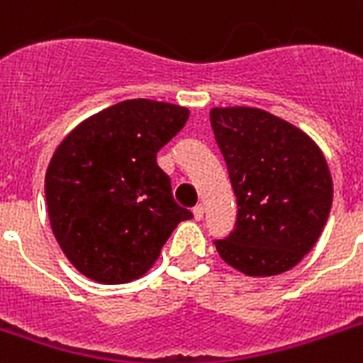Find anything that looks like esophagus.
Returning <instances> with one entry per match:
<instances>
[{"label":"esophagus","instance_id":"obj_1","mask_svg":"<svg viewBox=\"0 0 363 363\" xmlns=\"http://www.w3.org/2000/svg\"><path fill=\"white\" fill-rule=\"evenodd\" d=\"M192 213L196 220H201V218H203V206H196L192 209Z\"/></svg>","mask_w":363,"mask_h":363}]
</instances>
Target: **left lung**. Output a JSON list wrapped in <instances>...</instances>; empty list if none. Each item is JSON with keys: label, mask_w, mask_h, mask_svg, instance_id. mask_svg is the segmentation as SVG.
Masks as SVG:
<instances>
[{"label": "left lung", "mask_w": 363, "mask_h": 363, "mask_svg": "<svg viewBox=\"0 0 363 363\" xmlns=\"http://www.w3.org/2000/svg\"><path fill=\"white\" fill-rule=\"evenodd\" d=\"M236 194V228L217 240L220 259L247 276H276L314 247L329 217L333 182L306 133L249 106L209 112Z\"/></svg>", "instance_id": "obj_1"}]
</instances>
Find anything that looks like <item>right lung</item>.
<instances>
[{
    "label": "right lung",
    "mask_w": 363,
    "mask_h": 363,
    "mask_svg": "<svg viewBox=\"0 0 363 363\" xmlns=\"http://www.w3.org/2000/svg\"><path fill=\"white\" fill-rule=\"evenodd\" d=\"M188 108L131 99L72 129L45 173L52 234L68 261L99 284L145 276L181 220L160 148L186 123Z\"/></svg>",
    "instance_id": "1"
}]
</instances>
